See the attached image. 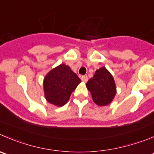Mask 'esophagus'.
I'll return each mask as SVG.
<instances>
[{"mask_svg": "<svg viewBox=\"0 0 154 154\" xmlns=\"http://www.w3.org/2000/svg\"><path fill=\"white\" fill-rule=\"evenodd\" d=\"M81 80L82 81L84 82V83H86L88 81V77L87 75H83L81 76Z\"/></svg>", "mask_w": 154, "mask_h": 154, "instance_id": "esophagus-1", "label": "esophagus"}]
</instances>
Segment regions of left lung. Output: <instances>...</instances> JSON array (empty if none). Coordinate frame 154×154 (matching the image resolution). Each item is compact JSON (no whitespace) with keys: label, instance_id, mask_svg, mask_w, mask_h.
Here are the masks:
<instances>
[{"label":"left lung","instance_id":"obj_1","mask_svg":"<svg viewBox=\"0 0 154 154\" xmlns=\"http://www.w3.org/2000/svg\"><path fill=\"white\" fill-rule=\"evenodd\" d=\"M94 102L99 106L110 104L116 95V85L113 76L105 68L95 71L92 78L86 83Z\"/></svg>","mask_w":154,"mask_h":154}]
</instances>
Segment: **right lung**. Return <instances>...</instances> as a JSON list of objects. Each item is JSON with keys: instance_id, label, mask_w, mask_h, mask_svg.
Returning a JSON list of instances; mask_svg holds the SVG:
<instances>
[{"instance_id": "1", "label": "right lung", "mask_w": 154, "mask_h": 154, "mask_svg": "<svg viewBox=\"0 0 154 154\" xmlns=\"http://www.w3.org/2000/svg\"><path fill=\"white\" fill-rule=\"evenodd\" d=\"M81 82L69 66L64 64L50 71L44 78V89L46 99L56 106L68 102L71 94Z\"/></svg>"}]
</instances>
